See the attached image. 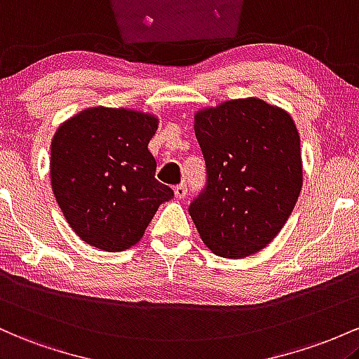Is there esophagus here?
Segmentation results:
<instances>
[{"label":"esophagus","instance_id":"obj_1","mask_svg":"<svg viewBox=\"0 0 359 359\" xmlns=\"http://www.w3.org/2000/svg\"><path fill=\"white\" fill-rule=\"evenodd\" d=\"M187 193H188V188H187V184H176L175 187V196L176 198H184V196H187Z\"/></svg>","mask_w":359,"mask_h":359}]
</instances>
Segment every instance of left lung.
Here are the masks:
<instances>
[{
  "instance_id": "1",
  "label": "left lung",
  "mask_w": 359,
  "mask_h": 359,
  "mask_svg": "<svg viewBox=\"0 0 359 359\" xmlns=\"http://www.w3.org/2000/svg\"><path fill=\"white\" fill-rule=\"evenodd\" d=\"M207 187L191 201L201 241L217 256L243 259L271 243L299 200L300 135L281 108L229 100L195 115Z\"/></svg>"
}]
</instances>
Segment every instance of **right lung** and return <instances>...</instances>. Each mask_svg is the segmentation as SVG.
Listing matches in <instances>:
<instances>
[{
    "label": "right lung",
    "instance_id": "1",
    "mask_svg": "<svg viewBox=\"0 0 359 359\" xmlns=\"http://www.w3.org/2000/svg\"><path fill=\"white\" fill-rule=\"evenodd\" d=\"M158 118L127 108L95 107L55 130L50 183L76 236L102 251L139 243L159 205L175 193L154 178L147 144Z\"/></svg>",
    "mask_w": 359,
    "mask_h": 359
}]
</instances>
